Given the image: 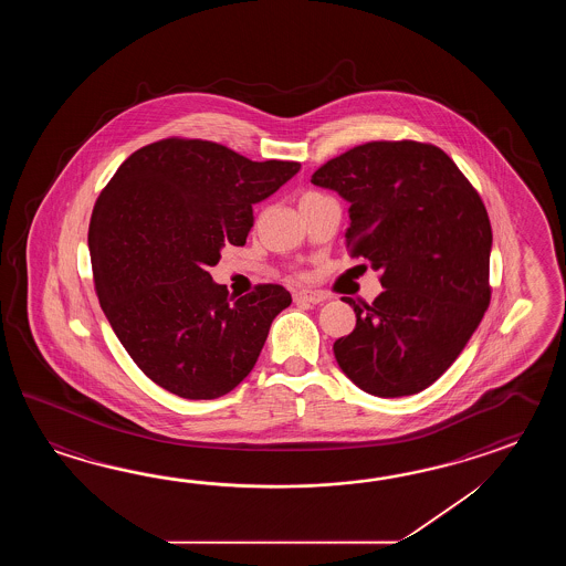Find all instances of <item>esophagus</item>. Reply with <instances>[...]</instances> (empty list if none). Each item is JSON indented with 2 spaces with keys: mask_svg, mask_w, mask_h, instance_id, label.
I'll list each match as a JSON object with an SVG mask.
<instances>
[{
  "mask_svg": "<svg viewBox=\"0 0 566 566\" xmlns=\"http://www.w3.org/2000/svg\"><path fill=\"white\" fill-rule=\"evenodd\" d=\"M327 300L324 293H319V291H310V289H301L297 291L295 295H293V301L295 303H305V305H317V303H324Z\"/></svg>",
  "mask_w": 566,
  "mask_h": 566,
  "instance_id": "34e87169",
  "label": "esophagus"
}]
</instances>
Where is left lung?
<instances>
[{
	"instance_id": "left-lung-1",
	"label": "left lung",
	"mask_w": 566,
	"mask_h": 566,
	"mask_svg": "<svg viewBox=\"0 0 566 566\" xmlns=\"http://www.w3.org/2000/svg\"><path fill=\"white\" fill-rule=\"evenodd\" d=\"M349 202L346 249L385 291L349 303L356 327L337 364L374 397H409L458 360L492 300V224L480 193L437 145L370 142L312 176Z\"/></svg>"
}]
</instances>
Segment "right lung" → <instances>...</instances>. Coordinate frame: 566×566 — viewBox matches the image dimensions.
Here are the masks:
<instances>
[{"label": "right lung", "mask_w": 566, "mask_h": 566, "mask_svg": "<svg viewBox=\"0 0 566 566\" xmlns=\"http://www.w3.org/2000/svg\"><path fill=\"white\" fill-rule=\"evenodd\" d=\"M297 161H253L224 145L168 137L127 157L88 224L95 291L142 373L171 395L210 400L253 370L287 289L229 297L208 266L242 247L253 205L291 180Z\"/></svg>", "instance_id": "right-lung-1"}]
</instances>
